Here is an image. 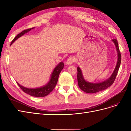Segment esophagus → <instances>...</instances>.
Segmentation results:
<instances>
[{"instance_id": "1", "label": "esophagus", "mask_w": 131, "mask_h": 131, "mask_svg": "<svg viewBox=\"0 0 131 131\" xmlns=\"http://www.w3.org/2000/svg\"><path fill=\"white\" fill-rule=\"evenodd\" d=\"M75 59L73 57H70L66 62V64L68 65H71L74 62Z\"/></svg>"}]
</instances>
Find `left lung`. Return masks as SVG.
I'll list each match as a JSON object with an SVG mask.
<instances>
[{
  "label": "left lung",
  "mask_w": 131,
  "mask_h": 131,
  "mask_svg": "<svg viewBox=\"0 0 131 131\" xmlns=\"http://www.w3.org/2000/svg\"><path fill=\"white\" fill-rule=\"evenodd\" d=\"M112 41L114 43L115 45L116 46V49L117 52V62L116 66L115 68L114 69L112 75L111 77L107 79L106 80L103 81L100 83H91L88 81H86L83 77L82 72L80 68L78 67V82L79 87L80 88L81 90L84 91L86 93H94L100 91L104 90L108 88L112 85L116 77L117 74L118 69H119L121 62V56L120 53V51L118 47V45L117 41L116 39H113Z\"/></svg>",
  "instance_id": "obj_1"
}]
</instances>
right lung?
I'll use <instances>...</instances> for the list:
<instances>
[{"mask_svg": "<svg viewBox=\"0 0 131 131\" xmlns=\"http://www.w3.org/2000/svg\"><path fill=\"white\" fill-rule=\"evenodd\" d=\"M33 28H32L24 30L19 34H17V36H16L15 38L13 40V41H11V45L16 40H17L18 38L21 37L23 35H24L26 33H28L29 31ZM63 67H64V63L63 62L59 63L54 69L52 74H51V79L49 82L45 86L41 87V88L37 89H28L19 85L18 82H17V84L23 92L29 94L30 96L37 97H42L46 96L51 92H52V90L55 88V86H56L58 79L59 75L60 74L61 70L63 69Z\"/></svg>", "mask_w": 131, "mask_h": 131, "instance_id": "obj_1", "label": "right lung"}]
</instances>
